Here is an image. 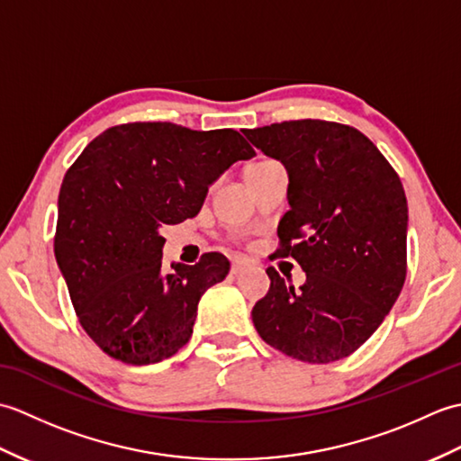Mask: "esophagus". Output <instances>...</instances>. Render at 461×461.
Listing matches in <instances>:
<instances>
[{"instance_id": "obj_1", "label": "esophagus", "mask_w": 461, "mask_h": 461, "mask_svg": "<svg viewBox=\"0 0 461 461\" xmlns=\"http://www.w3.org/2000/svg\"><path fill=\"white\" fill-rule=\"evenodd\" d=\"M248 266H249V261H246V259H233L231 261V273H233V276H238V273H241Z\"/></svg>"}]
</instances>
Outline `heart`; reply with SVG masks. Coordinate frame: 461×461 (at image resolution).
I'll return each instance as SVG.
<instances>
[{"instance_id": "1", "label": "heart", "mask_w": 461, "mask_h": 461, "mask_svg": "<svg viewBox=\"0 0 461 461\" xmlns=\"http://www.w3.org/2000/svg\"><path fill=\"white\" fill-rule=\"evenodd\" d=\"M266 164H269V162L266 160V162H256V164H251V166H248V170H246V172H251V170H258V168H261V166H266Z\"/></svg>"}]
</instances>
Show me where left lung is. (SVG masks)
<instances>
[{"mask_svg":"<svg viewBox=\"0 0 461 461\" xmlns=\"http://www.w3.org/2000/svg\"><path fill=\"white\" fill-rule=\"evenodd\" d=\"M289 174L291 210L277 228L279 258L307 281L271 287L251 311L259 337L311 365L352 355L393 309L406 279L408 202L398 174L360 131L287 121L243 131Z\"/></svg>","mask_w":461,"mask_h":461,"instance_id":"obj_1","label":"left lung"}]
</instances>
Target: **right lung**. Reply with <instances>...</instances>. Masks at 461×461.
<instances>
[{
    "instance_id": "1",
    "label": "right lung",
    "mask_w": 461,
    "mask_h": 461,
    "mask_svg": "<svg viewBox=\"0 0 461 461\" xmlns=\"http://www.w3.org/2000/svg\"><path fill=\"white\" fill-rule=\"evenodd\" d=\"M256 150L231 129L129 122L104 131L67 170L57 205L55 259L77 317L106 355L154 365L192 337L198 303L230 261L162 269L164 225L194 218L210 185Z\"/></svg>"
}]
</instances>
